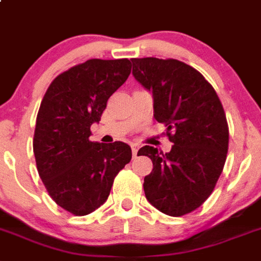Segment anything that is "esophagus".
Masks as SVG:
<instances>
[{
    "label": "esophagus",
    "mask_w": 261,
    "mask_h": 261,
    "mask_svg": "<svg viewBox=\"0 0 261 261\" xmlns=\"http://www.w3.org/2000/svg\"><path fill=\"white\" fill-rule=\"evenodd\" d=\"M131 149H133V156H134V158H137L138 149H139V144H137V143L131 144Z\"/></svg>",
    "instance_id": "34e87169"
}]
</instances>
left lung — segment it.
<instances>
[{
  "label": "left lung",
  "instance_id": "1",
  "mask_svg": "<svg viewBox=\"0 0 261 261\" xmlns=\"http://www.w3.org/2000/svg\"><path fill=\"white\" fill-rule=\"evenodd\" d=\"M133 74L153 97V117L167 126L169 152L144 146L152 160L144 177L148 202L171 217L193 212L209 198L228 149L226 114L214 88L193 67L176 59H131Z\"/></svg>",
  "mask_w": 261,
  "mask_h": 261
}]
</instances>
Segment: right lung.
Wrapping results in <instances>:
<instances>
[{"label": "right lung", "mask_w": 261, "mask_h": 261, "mask_svg": "<svg viewBox=\"0 0 261 261\" xmlns=\"http://www.w3.org/2000/svg\"><path fill=\"white\" fill-rule=\"evenodd\" d=\"M130 72L128 59H90L59 74L42 99L33 142L36 168L51 198L74 215L98 209L131 160L123 142L89 140L90 126Z\"/></svg>", "instance_id": "obj_1"}]
</instances>
